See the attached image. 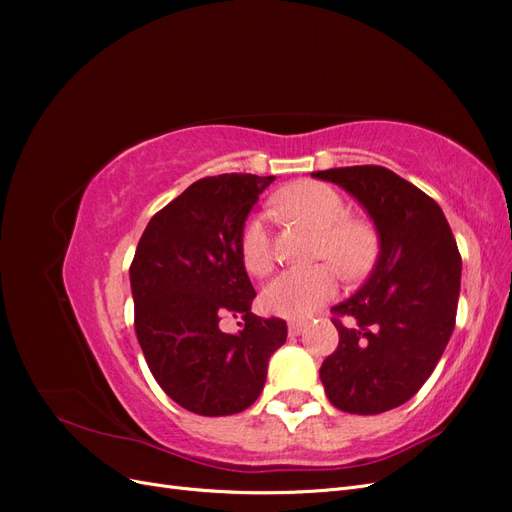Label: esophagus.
I'll list each match as a JSON object with an SVG mask.
<instances>
[{
	"mask_svg": "<svg viewBox=\"0 0 512 512\" xmlns=\"http://www.w3.org/2000/svg\"><path fill=\"white\" fill-rule=\"evenodd\" d=\"M305 329H307V320H290L288 322L290 335H301Z\"/></svg>",
	"mask_w": 512,
	"mask_h": 512,
	"instance_id": "1",
	"label": "esophagus"
}]
</instances>
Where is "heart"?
<instances>
[{"label":"heart","mask_w":512,"mask_h":512,"mask_svg":"<svg viewBox=\"0 0 512 512\" xmlns=\"http://www.w3.org/2000/svg\"><path fill=\"white\" fill-rule=\"evenodd\" d=\"M275 211L288 220L316 230L314 258L331 260L348 280L367 273L378 254L376 232L367 222L348 218L346 200L331 185L303 179L273 196ZM239 258L243 269L262 277L273 267V250L267 222L250 215L239 232ZM337 273L329 265L284 271L262 290V309L273 316L301 320L333 299Z\"/></svg>","instance_id":"heart-1"}]
</instances>
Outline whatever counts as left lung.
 Masks as SVG:
<instances>
[{
    "label": "left lung",
    "instance_id": "1",
    "mask_svg": "<svg viewBox=\"0 0 512 512\" xmlns=\"http://www.w3.org/2000/svg\"><path fill=\"white\" fill-rule=\"evenodd\" d=\"M352 194L374 220L380 256L361 290L335 305L339 344L320 367L331 404L380 414L406 404L436 369L455 329L461 256L444 213L384 166L312 173Z\"/></svg>",
    "mask_w": 512,
    "mask_h": 512
}]
</instances>
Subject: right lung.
<instances>
[{"instance_id": "add662e5", "label": "right lung", "mask_w": 512, "mask_h": 512, "mask_svg": "<svg viewBox=\"0 0 512 512\" xmlns=\"http://www.w3.org/2000/svg\"><path fill=\"white\" fill-rule=\"evenodd\" d=\"M275 177H205L149 220L130 265L134 329L162 391L200 416L250 408L271 354L286 342L282 318L252 314L256 290L239 258V232ZM224 317L244 329L226 334Z\"/></svg>"}]
</instances>
